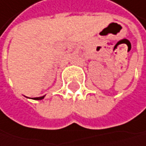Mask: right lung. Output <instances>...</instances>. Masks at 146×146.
Segmentation results:
<instances>
[{"label":"right lung","mask_w":146,"mask_h":146,"mask_svg":"<svg viewBox=\"0 0 146 146\" xmlns=\"http://www.w3.org/2000/svg\"><path fill=\"white\" fill-rule=\"evenodd\" d=\"M45 96H42V97H38V98H33V100H42L44 99Z\"/></svg>","instance_id":"right-lung-1"}]
</instances>
